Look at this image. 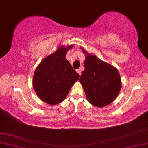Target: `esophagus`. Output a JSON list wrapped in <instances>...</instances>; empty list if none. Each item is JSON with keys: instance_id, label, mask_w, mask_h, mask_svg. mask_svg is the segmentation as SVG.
Segmentation results:
<instances>
[{"instance_id": "34e87169", "label": "esophagus", "mask_w": 148, "mask_h": 148, "mask_svg": "<svg viewBox=\"0 0 148 148\" xmlns=\"http://www.w3.org/2000/svg\"><path fill=\"white\" fill-rule=\"evenodd\" d=\"M76 71H77V72L78 73L81 75V70L80 69H77Z\"/></svg>"}]
</instances>
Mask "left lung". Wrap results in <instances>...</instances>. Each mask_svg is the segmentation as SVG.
Masks as SVG:
<instances>
[{
	"label": "left lung",
	"instance_id": "8db88e82",
	"mask_svg": "<svg viewBox=\"0 0 148 148\" xmlns=\"http://www.w3.org/2000/svg\"><path fill=\"white\" fill-rule=\"evenodd\" d=\"M85 70L80 81L89 103L103 107L115 100L121 89V79L118 70L84 49Z\"/></svg>",
	"mask_w": 148,
	"mask_h": 148
}]
</instances>
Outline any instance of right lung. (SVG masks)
I'll list each match as a JSON object with an SVG mask.
<instances>
[{
    "label": "right lung",
    "instance_id": "obj_1",
    "mask_svg": "<svg viewBox=\"0 0 148 148\" xmlns=\"http://www.w3.org/2000/svg\"><path fill=\"white\" fill-rule=\"evenodd\" d=\"M72 47L73 45L60 47L36 68L33 87L38 96L47 104L54 105L64 101L80 77L65 58L67 51Z\"/></svg>",
    "mask_w": 148,
    "mask_h": 148
}]
</instances>
